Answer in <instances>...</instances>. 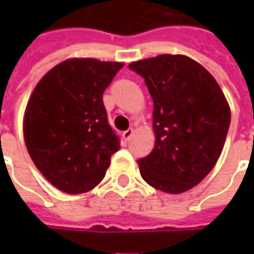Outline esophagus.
I'll return each instance as SVG.
<instances>
[{
    "label": "esophagus",
    "mask_w": 254,
    "mask_h": 254,
    "mask_svg": "<svg viewBox=\"0 0 254 254\" xmlns=\"http://www.w3.org/2000/svg\"><path fill=\"white\" fill-rule=\"evenodd\" d=\"M133 129H127V130H125L123 133V138H124V141H125V142H127V141H129V139H130V137H131V134H133Z\"/></svg>",
    "instance_id": "obj_1"
}]
</instances>
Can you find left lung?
I'll return each instance as SVG.
<instances>
[{
  "instance_id": "1",
  "label": "left lung",
  "mask_w": 254,
  "mask_h": 254,
  "mask_svg": "<svg viewBox=\"0 0 254 254\" xmlns=\"http://www.w3.org/2000/svg\"><path fill=\"white\" fill-rule=\"evenodd\" d=\"M154 103L155 146L139 158L147 185L181 193L200 183L220 157L231 124L224 93L207 69L185 55H159L129 64Z\"/></svg>"
}]
</instances>
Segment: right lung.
Wrapping results in <instances>:
<instances>
[{"mask_svg":"<svg viewBox=\"0 0 254 254\" xmlns=\"http://www.w3.org/2000/svg\"><path fill=\"white\" fill-rule=\"evenodd\" d=\"M123 63L69 59L55 65L34 89L23 134L43 177L67 193L87 192L105 177L120 137L108 123L103 93Z\"/></svg>","mask_w":254,"mask_h":254,"instance_id":"1","label":"right lung"}]
</instances>
